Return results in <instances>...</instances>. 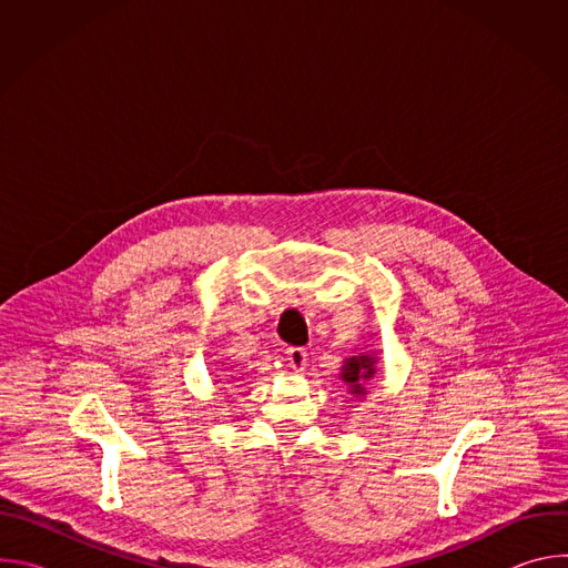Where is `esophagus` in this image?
<instances>
[{"label": "esophagus", "mask_w": 568, "mask_h": 568, "mask_svg": "<svg viewBox=\"0 0 568 568\" xmlns=\"http://www.w3.org/2000/svg\"><path fill=\"white\" fill-rule=\"evenodd\" d=\"M285 355H287V362H290V366H292L294 371H303V368H305V364H307V351H305V348H301V346H290V348L285 351Z\"/></svg>", "instance_id": "34e87169"}]
</instances>
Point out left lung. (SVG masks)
Instances as JSON below:
<instances>
[{"label":"left lung","mask_w":568,"mask_h":568,"mask_svg":"<svg viewBox=\"0 0 568 568\" xmlns=\"http://www.w3.org/2000/svg\"><path fill=\"white\" fill-rule=\"evenodd\" d=\"M375 373L373 368V357L368 355H362V357H351L346 364H344V373L342 377L353 386V393H364V379H371Z\"/></svg>","instance_id":"8db88e82"}]
</instances>
